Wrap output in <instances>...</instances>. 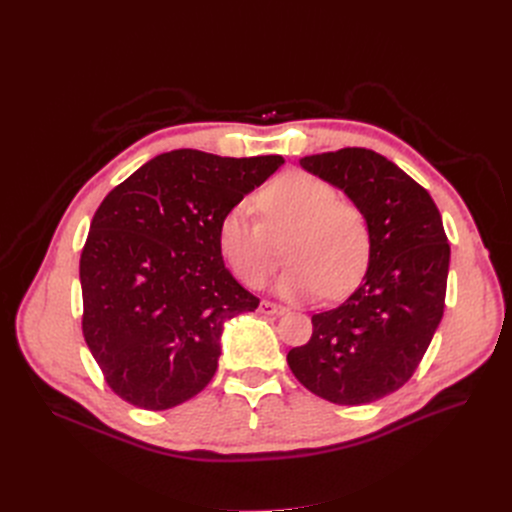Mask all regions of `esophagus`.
<instances>
[{
  "instance_id": "obj_1",
  "label": "esophagus",
  "mask_w": 512,
  "mask_h": 512,
  "mask_svg": "<svg viewBox=\"0 0 512 512\" xmlns=\"http://www.w3.org/2000/svg\"><path fill=\"white\" fill-rule=\"evenodd\" d=\"M259 311H261L263 315H282V313L286 311V307H282V305H278V303H272V301H261Z\"/></svg>"
}]
</instances>
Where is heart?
I'll use <instances>...</instances> for the list:
<instances>
[{
	"label": "heart",
	"mask_w": 512,
	"mask_h": 512,
	"mask_svg": "<svg viewBox=\"0 0 512 512\" xmlns=\"http://www.w3.org/2000/svg\"><path fill=\"white\" fill-rule=\"evenodd\" d=\"M261 220L247 205L232 207L220 224V251L232 274L249 288H261L276 272L286 245L292 265L278 292L288 299H342L367 274L373 240L365 211L336 188L311 174L286 172L255 197Z\"/></svg>",
	"instance_id": "1"
}]
</instances>
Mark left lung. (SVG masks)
Returning <instances> with one entry per match:
<instances>
[{"mask_svg":"<svg viewBox=\"0 0 512 512\" xmlns=\"http://www.w3.org/2000/svg\"><path fill=\"white\" fill-rule=\"evenodd\" d=\"M301 166L367 215L373 251L359 288L311 317L307 344L288 367L334 405H367L405 386L444 315L450 245L442 215L421 184L363 147L307 155Z\"/></svg>","mask_w":512,"mask_h":512,"instance_id":"8db88e82","label":"left lung"}]
</instances>
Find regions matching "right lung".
<instances>
[{
    "mask_svg": "<svg viewBox=\"0 0 512 512\" xmlns=\"http://www.w3.org/2000/svg\"><path fill=\"white\" fill-rule=\"evenodd\" d=\"M282 164L176 149L101 201L80 253L83 336L122 400L166 411L211 382L224 321L259 305L226 270L220 224Z\"/></svg>",
    "mask_w": 512,
    "mask_h": 512,
    "instance_id": "right-lung-1",
    "label": "right lung"
}]
</instances>
